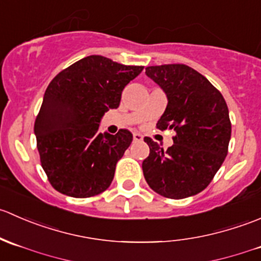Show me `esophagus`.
<instances>
[{
	"label": "esophagus",
	"mask_w": 261,
	"mask_h": 261,
	"mask_svg": "<svg viewBox=\"0 0 261 261\" xmlns=\"http://www.w3.org/2000/svg\"><path fill=\"white\" fill-rule=\"evenodd\" d=\"M144 140V136L140 135V134H135L134 135V141H143Z\"/></svg>",
	"instance_id": "34e87169"
}]
</instances>
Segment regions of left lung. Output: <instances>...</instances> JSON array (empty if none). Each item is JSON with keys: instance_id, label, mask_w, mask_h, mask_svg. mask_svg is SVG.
Masks as SVG:
<instances>
[{"instance_id": "8db88e82", "label": "left lung", "mask_w": 261, "mask_h": 261, "mask_svg": "<svg viewBox=\"0 0 261 261\" xmlns=\"http://www.w3.org/2000/svg\"><path fill=\"white\" fill-rule=\"evenodd\" d=\"M146 75L168 97L159 130L173 128L172 146L164 150L150 138L143 172L150 188L167 198L181 199L203 191L228 151L231 121L225 98L206 77L184 64L146 68Z\"/></svg>"}]
</instances>
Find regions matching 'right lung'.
<instances>
[{
    "label": "right lung",
    "mask_w": 261,
    "mask_h": 261,
    "mask_svg": "<svg viewBox=\"0 0 261 261\" xmlns=\"http://www.w3.org/2000/svg\"><path fill=\"white\" fill-rule=\"evenodd\" d=\"M143 69L89 55L50 82L34 133L53 188L74 198L97 196L109 188L133 134L126 128L116 135L101 134L99 122L105 112L117 109L123 88Z\"/></svg>",
    "instance_id": "obj_1"
}]
</instances>
